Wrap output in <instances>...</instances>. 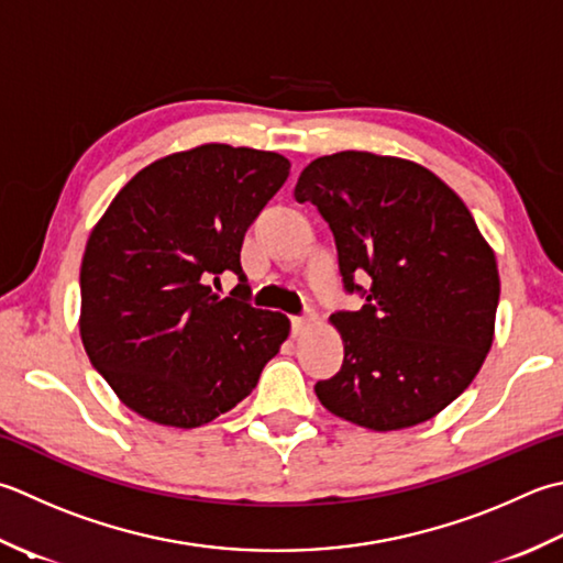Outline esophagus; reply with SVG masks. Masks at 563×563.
Segmentation results:
<instances>
[{
    "mask_svg": "<svg viewBox=\"0 0 563 563\" xmlns=\"http://www.w3.org/2000/svg\"><path fill=\"white\" fill-rule=\"evenodd\" d=\"M312 319L310 317H292V336H302L310 332Z\"/></svg>",
    "mask_w": 563,
    "mask_h": 563,
    "instance_id": "1",
    "label": "esophagus"
}]
</instances>
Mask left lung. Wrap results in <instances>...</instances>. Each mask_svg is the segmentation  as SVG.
<instances>
[{
  "label": "left lung",
  "instance_id": "obj_1",
  "mask_svg": "<svg viewBox=\"0 0 563 563\" xmlns=\"http://www.w3.org/2000/svg\"><path fill=\"white\" fill-rule=\"evenodd\" d=\"M295 200L317 205L344 288L366 297L329 317L344 363L314 385L319 402L373 432L432 420L476 378L495 334L498 263L468 207L424 165L368 151L312 161Z\"/></svg>",
  "mask_w": 563,
  "mask_h": 563
}]
</instances>
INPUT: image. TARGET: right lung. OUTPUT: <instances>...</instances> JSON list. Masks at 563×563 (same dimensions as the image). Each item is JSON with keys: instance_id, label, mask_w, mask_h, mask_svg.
Instances as JSON below:
<instances>
[{"instance_id": "right-lung-1", "label": "right lung", "mask_w": 563, "mask_h": 563, "mask_svg": "<svg viewBox=\"0 0 563 563\" xmlns=\"http://www.w3.org/2000/svg\"><path fill=\"white\" fill-rule=\"evenodd\" d=\"M288 175L280 153L202 143L139 170L95 224L80 268L82 346L143 420L212 422L288 339V317L209 285L224 271L246 280L244 234Z\"/></svg>"}]
</instances>
